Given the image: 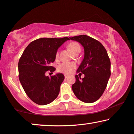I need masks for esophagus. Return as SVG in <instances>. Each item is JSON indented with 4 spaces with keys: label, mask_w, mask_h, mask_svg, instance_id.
Returning <instances> with one entry per match:
<instances>
[{
    "label": "esophagus",
    "mask_w": 134,
    "mask_h": 134,
    "mask_svg": "<svg viewBox=\"0 0 134 134\" xmlns=\"http://www.w3.org/2000/svg\"><path fill=\"white\" fill-rule=\"evenodd\" d=\"M69 76L68 75H66V74H65V75H64V77H65V79L67 78V77H69Z\"/></svg>",
    "instance_id": "34e87169"
}]
</instances>
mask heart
Returning a JSON list of instances; mask_svg holds the SVG:
<instances>
[{"label":"heart","instance_id":"heart-1","mask_svg":"<svg viewBox=\"0 0 134 134\" xmlns=\"http://www.w3.org/2000/svg\"><path fill=\"white\" fill-rule=\"evenodd\" d=\"M68 47L69 49L73 53H75L77 52L81 51V46L77 42L73 41L71 43H69L68 45ZM59 55V51H57V52L55 53V58L58 59ZM76 67V64L74 63H70V62H63V63H61L59 64L57 67V70L59 72L69 74Z\"/></svg>","mask_w":134,"mask_h":134}]
</instances>
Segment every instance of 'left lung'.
Segmentation results:
<instances>
[{
  "mask_svg": "<svg viewBox=\"0 0 134 134\" xmlns=\"http://www.w3.org/2000/svg\"><path fill=\"white\" fill-rule=\"evenodd\" d=\"M70 39L78 41L84 48V58L77 72L84 74L85 76L82 79L75 76L72 90L80 100L94 102L103 94L111 76V61L107 50L98 40L86 35Z\"/></svg>",
  "mask_w": 134,
  "mask_h": 134,
  "instance_id": "8db88e82",
  "label": "left lung"
}]
</instances>
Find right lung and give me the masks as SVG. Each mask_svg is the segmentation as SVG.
Masks as SVG:
<instances>
[{"label":"right lung","mask_w":134,"mask_h":134,"mask_svg":"<svg viewBox=\"0 0 134 134\" xmlns=\"http://www.w3.org/2000/svg\"><path fill=\"white\" fill-rule=\"evenodd\" d=\"M68 40V37L35 40L27 46L19 59L20 82L27 96L38 105L49 104L59 94L64 76L58 73L50 77L45 73L55 70L51 64L55 60L58 49Z\"/></svg>","instance_id":"add662e5"}]
</instances>
